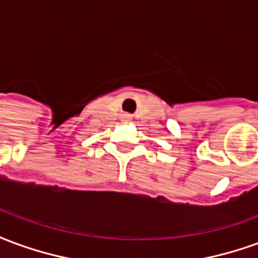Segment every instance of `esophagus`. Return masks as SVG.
I'll return each mask as SVG.
<instances>
[{
  "label": "esophagus",
  "instance_id": "esophagus-1",
  "mask_svg": "<svg viewBox=\"0 0 258 258\" xmlns=\"http://www.w3.org/2000/svg\"><path fill=\"white\" fill-rule=\"evenodd\" d=\"M130 118H131V117H130V114H124V116H123L124 121H130Z\"/></svg>",
  "mask_w": 258,
  "mask_h": 258
}]
</instances>
